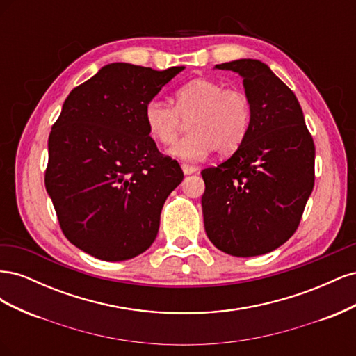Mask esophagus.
Instances as JSON below:
<instances>
[{
	"label": "esophagus",
	"mask_w": 356,
	"mask_h": 356,
	"mask_svg": "<svg viewBox=\"0 0 356 356\" xmlns=\"http://www.w3.org/2000/svg\"><path fill=\"white\" fill-rule=\"evenodd\" d=\"M181 168H182V172H184L186 175H191V174H195V172L197 170V168H196V166L188 165V163H182V165H181Z\"/></svg>",
	"instance_id": "esophagus-1"
}]
</instances>
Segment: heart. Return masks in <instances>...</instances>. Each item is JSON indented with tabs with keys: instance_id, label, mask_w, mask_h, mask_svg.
I'll return each mask as SVG.
<instances>
[{
	"instance_id": "1",
	"label": "heart",
	"mask_w": 356,
	"mask_h": 356,
	"mask_svg": "<svg viewBox=\"0 0 356 356\" xmlns=\"http://www.w3.org/2000/svg\"><path fill=\"white\" fill-rule=\"evenodd\" d=\"M175 106L161 99L145 104L144 123L157 143L169 145L188 120L190 134L169 148V154L196 161L217 149L233 153L243 143L251 124V101L236 88L212 79H196L177 89Z\"/></svg>"
}]
</instances>
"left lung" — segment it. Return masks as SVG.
Listing matches in <instances>:
<instances>
[{
    "label": "left lung",
    "instance_id": "obj_1",
    "mask_svg": "<svg viewBox=\"0 0 356 356\" xmlns=\"http://www.w3.org/2000/svg\"><path fill=\"white\" fill-rule=\"evenodd\" d=\"M215 68L243 79L251 124L230 159L202 170L204 230L225 254H267L298 227L315 184V144L296 95L266 63L239 59Z\"/></svg>",
    "mask_w": 356,
    "mask_h": 356
}]
</instances>
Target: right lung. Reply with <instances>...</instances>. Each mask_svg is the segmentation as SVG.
<instances>
[{
	"mask_svg": "<svg viewBox=\"0 0 356 356\" xmlns=\"http://www.w3.org/2000/svg\"><path fill=\"white\" fill-rule=\"evenodd\" d=\"M184 67L115 62L72 89L49 136L46 190L79 250L123 261L154 242L160 212L184 174L161 154L144 108Z\"/></svg>",
	"mask_w": 356,
	"mask_h": 356,
	"instance_id": "1",
	"label": "right lung"
}]
</instances>
